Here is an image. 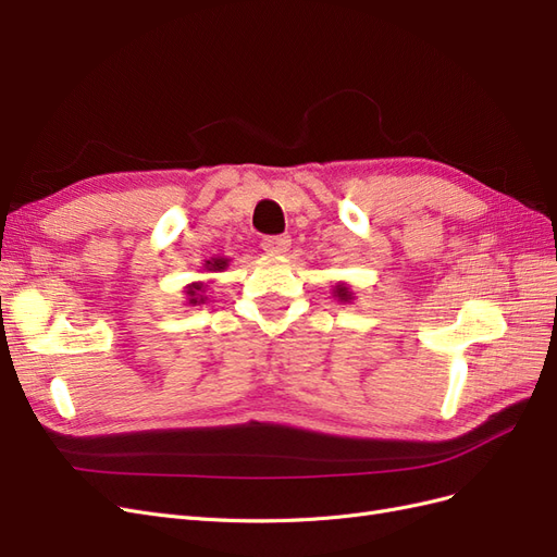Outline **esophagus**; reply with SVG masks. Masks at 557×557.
<instances>
[{
  "label": "esophagus",
  "mask_w": 557,
  "mask_h": 557,
  "mask_svg": "<svg viewBox=\"0 0 557 557\" xmlns=\"http://www.w3.org/2000/svg\"><path fill=\"white\" fill-rule=\"evenodd\" d=\"M290 237L288 234H281V237H267V239H262V250H267L269 256H283L285 250L290 248Z\"/></svg>",
  "instance_id": "esophagus-1"
}]
</instances>
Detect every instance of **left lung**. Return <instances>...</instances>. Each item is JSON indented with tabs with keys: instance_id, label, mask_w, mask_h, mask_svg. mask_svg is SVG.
<instances>
[{
	"instance_id": "obj_1",
	"label": "left lung",
	"mask_w": 557,
	"mask_h": 557,
	"mask_svg": "<svg viewBox=\"0 0 557 557\" xmlns=\"http://www.w3.org/2000/svg\"><path fill=\"white\" fill-rule=\"evenodd\" d=\"M332 297L336 299V301H342V305H352V299H356V293H352V288L348 283H344V281H339L332 288Z\"/></svg>"
}]
</instances>
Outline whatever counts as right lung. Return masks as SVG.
Here are the masks:
<instances>
[{"label": "right lung", "mask_w": 557, "mask_h": 557, "mask_svg": "<svg viewBox=\"0 0 557 557\" xmlns=\"http://www.w3.org/2000/svg\"><path fill=\"white\" fill-rule=\"evenodd\" d=\"M230 267V258H211V260H205V264H201V272L205 274H218V272H225V269ZM209 285L205 281H193L183 288V305L185 307H201L207 305L209 301Z\"/></svg>", "instance_id": "right-lung-1"}]
</instances>
